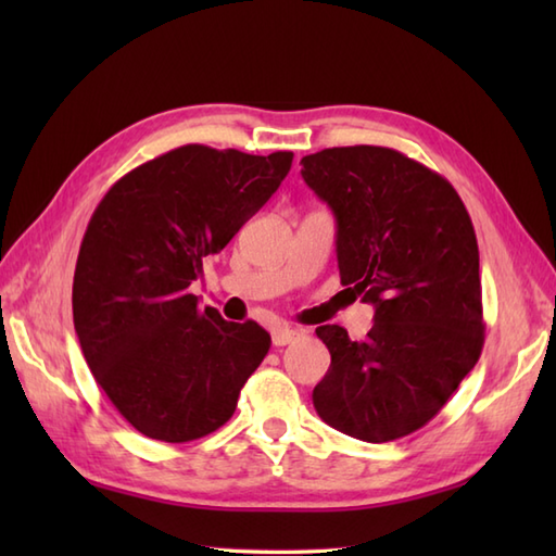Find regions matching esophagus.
Listing matches in <instances>:
<instances>
[{
  "label": "esophagus",
  "mask_w": 556,
  "mask_h": 556,
  "mask_svg": "<svg viewBox=\"0 0 556 556\" xmlns=\"http://www.w3.org/2000/svg\"><path fill=\"white\" fill-rule=\"evenodd\" d=\"M303 332L299 329H291V327H275L271 329V344L275 346H287L291 341H296Z\"/></svg>",
  "instance_id": "obj_1"
}]
</instances>
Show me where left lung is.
Listing matches in <instances>:
<instances>
[{
    "label": "left lung",
    "mask_w": 556,
    "mask_h": 556,
    "mask_svg": "<svg viewBox=\"0 0 556 556\" xmlns=\"http://www.w3.org/2000/svg\"><path fill=\"white\" fill-rule=\"evenodd\" d=\"M301 164L337 217L341 285L375 305L363 341L315 329L332 356L315 410L356 440H399L442 410L485 344L473 222L442 174L399 150L327 148Z\"/></svg>",
    "instance_id": "left-lung-1"
}]
</instances>
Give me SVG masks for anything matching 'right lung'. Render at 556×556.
<instances>
[{
    "mask_svg": "<svg viewBox=\"0 0 556 556\" xmlns=\"http://www.w3.org/2000/svg\"><path fill=\"white\" fill-rule=\"evenodd\" d=\"M293 152L181 146L116 181L92 212L74 275V327L114 408L150 440L227 422L271 339L227 323L188 287L291 169Z\"/></svg>",
    "mask_w": 556,
    "mask_h": 556,
    "instance_id": "add662e5",
    "label": "right lung"
}]
</instances>
